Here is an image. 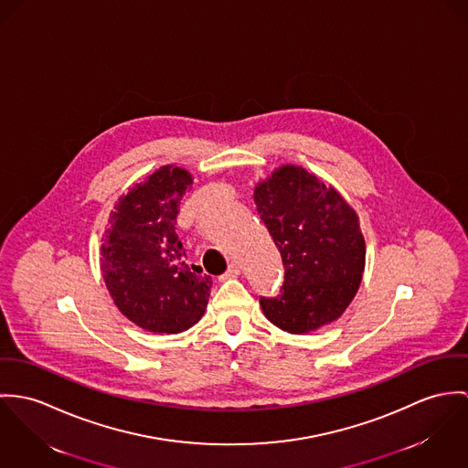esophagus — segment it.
<instances>
[{
	"mask_svg": "<svg viewBox=\"0 0 468 468\" xmlns=\"http://www.w3.org/2000/svg\"><path fill=\"white\" fill-rule=\"evenodd\" d=\"M239 274H240V263L231 261L229 267H228V271H226V276H228V278H233V276H239Z\"/></svg>",
	"mask_w": 468,
	"mask_h": 468,
	"instance_id": "34e87169",
	"label": "esophagus"
}]
</instances>
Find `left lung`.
I'll return each mask as SVG.
<instances>
[{"label": "left lung", "instance_id": "1", "mask_svg": "<svg viewBox=\"0 0 468 468\" xmlns=\"http://www.w3.org/2000/svg\"><path fill=\"white\" fill-rule=\"evenodd\" d=\"M255 205L285 269L280 294L260 298L265 317L289 334L335 321L363 280L357 213L335 188L294 165L257 185Z\"/></svg>", "mask_w": 468, "mask_h": 468}]
</instances>
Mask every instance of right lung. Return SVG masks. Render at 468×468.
<instances>
[{
  "mask_svg": "<svg viewBox=\"0 0 468 468\" xmlns=\"http://www.w3.org/2000/svg\"><path fill=\"white\" fill-rule=\"evenodd\" d=\"M192 176L161 166L134 185L111 211L101 269L107 291L127 319L157 334H179L207 311L211 278L188 265L176 218Z\"/></svg>",
  "mask_w": 468,
  "mask_h": 468,
  "instance_id": "obj_1",
  "label": "right lung"
}]
</instances>
